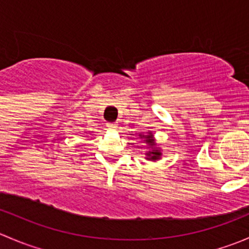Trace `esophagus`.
<instances>
[{
	"mask_svg": "<svg viewBox=\"0 0 249 249\" xmlns=\"http://www.w3.org/2000/svg\"><path fill=\"white\" fill-rule=\"evenodd\" d=\"M117 123H107V127H108V129H110V130H114V129H117Z\"/></svg>",
	"mask_w": 249,
	"mask_h": 249,
	"instance_id": "34e87169",
	"label": "esophagus"
}]
</instances>
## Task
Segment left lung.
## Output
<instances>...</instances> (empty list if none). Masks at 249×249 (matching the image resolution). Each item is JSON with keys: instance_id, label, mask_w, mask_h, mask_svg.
<instances>
[{"instance_id": "left-lung-1", "label": "left lung", "mask_w": 249, "mask_h": 249, "mask_svg": "<svg viewBox=\"0 0 249 249\" xmlns=\"http://www.w3.org/2000/svg\"><path fill=\"white\" fill-rule=\"evenodd\" d=\"M140 136H141V135H140ZM143 137L145 139V142L153 145V143H154V140H153V135H147V136H144V135H143V136H141V139H143ZM147 155L149 157L150 160H157V159H159V157L161 155V153L158 152V150H153V152L148 153Z\"/></svg>"}]
</instances>
